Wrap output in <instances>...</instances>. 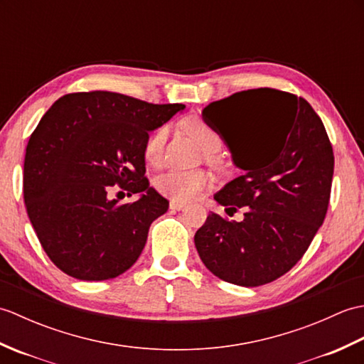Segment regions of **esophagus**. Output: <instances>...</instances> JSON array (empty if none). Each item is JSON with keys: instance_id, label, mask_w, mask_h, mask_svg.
Instances as JSON below:
<instances>
[{"instance_id": "34e87169", "label": "esophagus", "mask_w": 364, "mask_h": 364, "mask_svg": "<svg viewBox=\"0 0 364 364\" xmlns=\"http://www.w3.org/2000/svg\"><path fill=\"white\" fill-rule=\"evenodd\" d=\"M183 208H186V203L184 202H180V200H170V210L180 211Z\"/></svg>"}]
</instances>
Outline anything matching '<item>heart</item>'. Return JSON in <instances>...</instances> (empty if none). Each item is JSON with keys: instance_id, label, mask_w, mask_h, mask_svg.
I'll list each match as a JSON object with an SVG mask.
<instances>
[{"instance_id": "1", "label": "heart", "mask_w": 364, "mask_h": 364, "mask_svg": "<svg viewBox=\"0 0 364 364\" xmlns=\"http://www.w3.org/2000/svg\"><path fill=\"white\" fill-rule=\"evenodd\" d=\"M186 129L191 136L197 139V142L206 150H214L219 145V137L214 133L213 128L208 123L194 117L186 122ZM168 128L167 125H161L153 133L146 137L144 145V158L151 166H156L162 159L164 154V146L167 141ZM211 184V178L203 170H180L170 168L167 172L161 173L154 180V188L159 194L170 197L180 202L196 198L200 192L206 189Z\"/></svg>"}]
</instances>
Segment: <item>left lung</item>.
<instances>
[{"instance_id": "8db88e82", "label": "left lung", "mask_w": 364, "mask_h": 364, "mask_svg": "<svg viewBox=\"0 0 364 364\" xmlns=\"http://www.w3.org/2000/svg\"><path fill=\"white\" fill-rule=\"evenodd\" d=\"M242 170L214 196L241 222L210 213L197 230L203 264L220 280L261 286L297 264L328 210L335 156L326 127L305 98L259 87L203 109Z\"/></svg>"}]
</instances>
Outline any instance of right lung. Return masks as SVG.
<instances>
[{
  "instance_id": "add662e5",
  "label": "right lung",
  "mask_w": 364,
  "mask_h": 364,
  "mask_svg": "<svg viewBox=\"0 0 364 364\" xmlns=\"http://www.w3.org/2000/svg\"><path fill=\"white\" fill-rule=\"evenodd\" d=\"M184 107L94 90L60 97L45 112L26 146L23 197L45 253L64 274L102 282L134 264L151 222L168 210L145 176L144 145ZM115 183L141 197L109 200Z\"/></svg>"
}]
</instances>
